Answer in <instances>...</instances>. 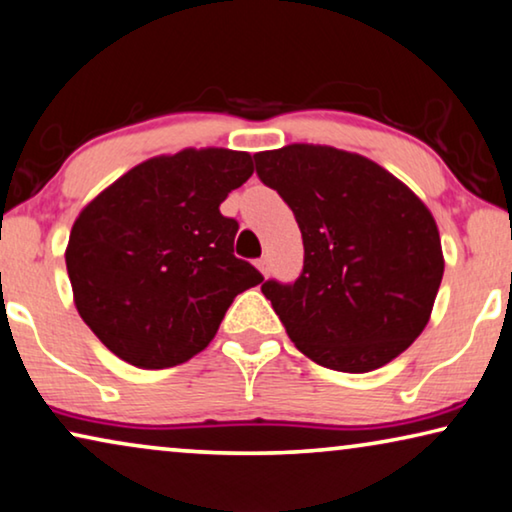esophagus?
<instances>
[{
	"mask_svg": "<svg viewBox=\"0 0 512 512\" xmlns=\"http://www.w3.org/2000/svg\"><path fill=\"white\" fill-rule=\"evenodd\" d=\"M255 266H257L259 271H262V276H266V273H269V259H266V257H259L257 262H255Z\"/></svg>",
	"mask_w": 512,
	"mask_h": 512,
	"instance_id": "34e87169",
	"label": "esophagus"
}]
</instances>
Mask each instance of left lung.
Returning <instances> with one entry per match:
<instances>
[{
    "label": "left lung",
    "instance_id": "left-lung-1",
    "mask_svg": "<svg viewBox=\"0 0 512 512\" xmlns=\"http://www.w3.org/2000/svg\"><path fill=\"white\" fill-rule=\"evenodd\" d=\"M255 167L304 239L299 278L262 283L292 343L345 373L399 357L427 327L443 278L429 208L376 162L331 146L264 150Z\"/></svg>",
    "mask_w": 512,
    "mask_h": 512
}]
</instances>
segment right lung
<instances>
[{
	"label": "right lung",
	"mask_w": 512,
	"mask_h": 512,
	"mask_svg": "<svg viewBox=\"0 0 512 512\" xmlns=\"http://www.w3.org/2000/svg\"><path fill=\"white\" fill-rule=\"evenodd\" d=\"M253 157L187 148L129 169L71 227L67 271L85 325L139 369H169L213 341L236 294L264 280L234 255L220 204Z\"/></svg>",
	"instance_id": "add662e5"
}]
</instances>
